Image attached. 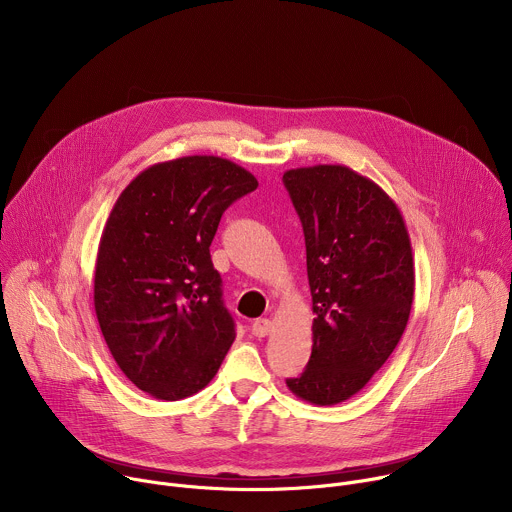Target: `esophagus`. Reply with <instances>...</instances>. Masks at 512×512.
I'll return each instance as SVG.
<instances>
[{
  "label": "esophagus",
  "mask_w": 512,
  "mask_h": 512,
  "mask_svg": "<svg viewBox=\"0 0 512 512\" xmlns=\"http://www.w3.org/2000/svg\"><path fill=\"white\" fill-rule=\"evenodd\" d=\"M251 330H253V334H255L257 338H265V336L271 332V320H267V318H259V320H255V322H253Z\"/></svg>",
  "instance_id": "esophagus-1"
}]
</instances>
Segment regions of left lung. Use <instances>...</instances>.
<instances>
[{"instance_id": "left-lung-1", "label": "left lung", "mask_w": 512, "mask_h": 512, "mask_svg": "<svg viewBox=\"0 0 512 512\" xmlns=\"http://www.w3.org/2000/svg\"><path fill=\"white\" fill-rule=\"evenodd\" d=\"M283 184L306 237L312 354L287 389L312 405L356 395L399 344L413 304L411 241L393 198L367 176L318 164Z\"/></svg>"}]
</instances>
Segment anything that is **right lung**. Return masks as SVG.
Masks as SVG:
<instances>
[{
    "instance_id": "obj_1",
    "label": "right lung",
    "mask_w": 512,
    "mask_h": 512,
    "mask_svg": "<svg viewBox=\"0 0 512 512\" xmlns=\"http://www.w3.org/2000/svg\"><path fill=\"white\" fill-rule=\"evenodd\" d=\"M259 186L231 160L186 156L139 172L101 235L95 312L123 375L162 401L204 389L237 332L210 243L223 212Z\"/></svg>"
}]
</instances>
